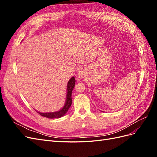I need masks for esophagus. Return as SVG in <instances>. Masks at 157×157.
Returning <instances> with one entry per match:
<instances>
[{"instance_id": "esophagus-1", "label": "esophagus", "mask_w": 157, "mask_h": 157, "mask_svg": "<svg viewBox=\"0 0 157 157\" xmlns=\"http://www.w3.org/2000/svg\"><path fill=\"white\" fill-rule=\"evenodd\" d=\"M82 76H83V74L82 73V71H80V72H79V73H78V77L81 78V77H82Z\"/></svg>"}]
</instances>
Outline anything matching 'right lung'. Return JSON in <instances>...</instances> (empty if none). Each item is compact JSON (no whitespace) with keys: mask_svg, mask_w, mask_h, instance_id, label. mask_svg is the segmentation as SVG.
I'll return each mask as SVG.
<instances>
[{"mask_svg":"<svg viewBox=\"0 0 157 157\" xmlns=\"http://www.w3.org/2000/svg\"><path fill=\"white\" fill-rule=\"evenodd\" d=\"M75 78L74 77L71 78L69 80L67 86V96H66V101L65 105L63 107L60 109L59 111L56 112H52V113H40L36 111L38 113H39L42 117H44L48 118H58L64 116L66 113L69 110V107H71V104H72V98H71V95H72L73 89L75 87Z\"/></svg>","mask_w":157,"mask_h":157,"instance_id":"right-lung-1","label":"right lung"}]
</instances>
